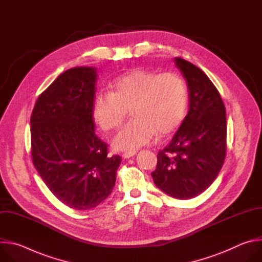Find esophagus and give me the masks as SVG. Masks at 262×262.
I'll return each mask as SVG.
<instances>
[{"label": "esophagus", "mask_w": 262, "mask_h": 262, "mask_svg": "<svg viewBox=\"0 0 262 262\" xmlns=\"http://www.w3.org/2000/svg\"><path fill=\"white\" fill-rule=\"evenodd\" d=\"M136 154H137L136 151H126V152H124V154L122 155V157H123L124 159H130V158L134 157Z\"/></svg>", "instance_id": "34e87169"}]
</instances>
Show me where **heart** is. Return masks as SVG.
<instances>
[{"label": "heart", "mask_w": 262, "mask_h": 262, "mask_svg": "<svg viewBox=\"0 0 262 262\" xmlns=\"http://www.w3.org/2000/svg\"><path fill=\"white\" fill-rule=\"evenodd\" d=\"M186 108L188 91L178 74L137 68L117 78L112 92L95 94L92 115L99 127L108 132L118 128L130 110L134 119L115 136L113 146L133 151L148 144L156 134L165 137L175 132Z\"/></svg>", "instance_id": "heart-1"}]
</instances>
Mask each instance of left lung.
<instances>
[{
  "label": "left lung",
  "instance_id": "1",
  "mask_svg": "<svg viewBox=\"0 0 262 262\" xmlns=\"http://www.w3.org/2000/svg\"><path fill=\"white\" fill-rule=\"evenodd\" d=\"M189 88V113L151 173L158 188L176 199H192L216 178L226 157V110L221 95L197 66L176 57Z\"/></svg>",
  "mask_w": 262,
  "mask_h": 262
}]
</instances>
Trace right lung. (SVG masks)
I'll return each instance as SVG.
<instances>
[{"instance_id":"right-lung-1","label":"right lung","mask_w":262,"mask_h":262,"mask_svg":"<svg viewBox=\"0 0 262 262\" xmlns=\"http://www.w3.org/2000/svg\"><path fill=\"white\" fill-rule=\"evenodd\" d=\"M95 67H73L37 99L31 115L32 161L50 191L77 210L97 206L115 185L119 156L95 135Z\"/></svg>"}]
</instances>
